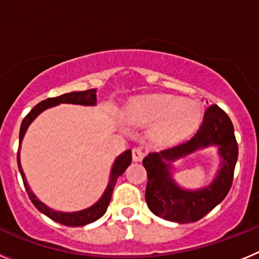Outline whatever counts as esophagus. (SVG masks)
Here are the masks:
<instances>
[{
	"mask_svg": "<svg viewBox=\"0 0 259 259\" xmlns=\"http://www.w3.org/2000/svg\"><path fill=\"white\" fill-rule=\"evenodd\" d=\"M144 155H145V152H144L141 148H134V149H132V159H134L135 162L143 161Z\"/></svg>",
	"mask_w": 259,
	"mask_h": 259,
	"instance_id": "1",
	"label": "esophagus"
}]
</instances>
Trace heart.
Masks as SVG:
<instances>
[{"instance_id": "obj_1", "label": "heart", "mask_w": 259, "mask_h": 259, "mask_svg": "<svg viewBox=\"0 0 259 259\" xmlns=\"http://www.w3.org/2000/svg\"><path fill=\"white\" fill-rule=\"evenodd\" d=\"M201 116V106L196 101L166 95L136 98L125 110V118L130 122L141 125L155 123L153 135L162 143L178 141L191 134Z\"/></svg>"}]
</instances>
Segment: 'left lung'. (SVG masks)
I'll return each instance as SVG.
<instances>
[{
    "instance_id": "8db88e82",
    "label": "left lung",
    "mask_w": 259,
    "mask_h": 259,
    "mask_svg": "<svg viewBox=\"0 0 259 259\" xmlns=\"http://www.w3.org/2000/svg\"><path fill=\"white\" fill-rule=\"evenodd\" d=\"M217 145L222 158L221 170L211 185L197 191L180 189L173 182L170 162L196 150ZM239 148L230 116L218 105L206 109L198 131L188 141L150 153L143 159L148 172L145 200L154 215L176 223H192L203 218L227 196L233 180Z\"/></svg>"
}]
</instances>
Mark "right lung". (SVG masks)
<instances>
[{
	"label": "right lung",
	"instance_id": "1",
	"mask_svg": "<svg viewBox=\"0 0 259 259\" xmlns=\"http://www.w3.org/2000/svg\"><path fill=\"white\" fill-rule=\"evenodd\" d=\"M96 89H88V91H83V92H71L66 93V95L58 96V97L53 98H47L44 101H41L40 104L36 105L33 109L29 111L26 115V118L23 119L22 125H20L19 131V149L20 144H22L23 137L26 134L28 125L33 122V119L38 115L40 113H42L44 110H47L48 107L56 106L59 104H75V105H85V106H92L96 105ZM19 149H18V167H19L20 175H22L23 183H24V187H26V191L28 193L29 200L32 201V203L37 207L38 211H41L42 214H45L47 217H49L53 221L58 222L61 224H65L68 227H81V226H85V224L92 223V222L97 221L102 217V215L106 212L107 206H109L110 200H111V194H113L114 187L116 184V180L123 172L125 171L132 161V152L131 150H125L123 154L119 155L115 159L113 164V168H111V174H110V180L109 185H107L106 191L104 192L102 197L97 201V202L93 205V206L88 207V209L80 210V211H74V212H62V211H56V210L48 207L45 203L41 202L35 194L32 193V191L29 189V185L26 180V175L23 172V168L20 166V154Z\"/></svg>",
	"mask_w": 259,
	"mask_h": 259
}]
</instances>
